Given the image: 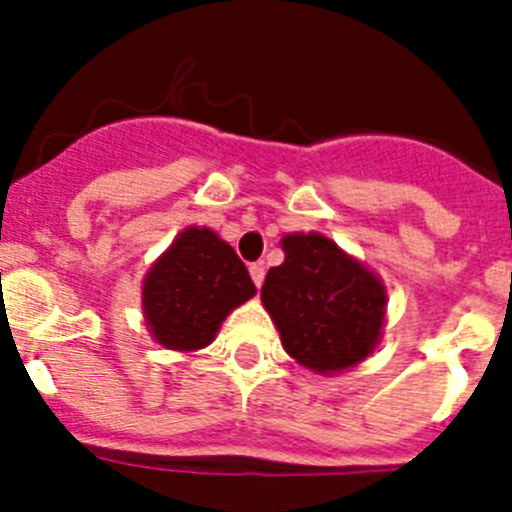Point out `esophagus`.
<instances>
[{
    "instance_id": "esophagus-1",
    "label": "esophagus",
    "mask_w": 512,
    "mask_h": 512,
    "mask_svg": "<svg viewBox=\"0 0 512 512\" xmlns=\"http://www.w3.org/2000/svg\"><path fill=\"white\" fill-rule=\"evenodd\" d=\"M248 271H251L253 284H256V287H261V284H264V277H266L264 264H251V266H248Z\"/></svg>"
}]
</instances>
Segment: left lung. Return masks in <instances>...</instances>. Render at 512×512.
Returning a JSON list of instances; mask_svg holds the SVG:
<instances>
[{
	"instance_id": "8db88e82",
	"label": "left lung",
	"mask_w": 512,
	"mask_h": 512,
	"mask_svg": "<svg viewBox=\"0 0 512 512\" xmlns=\"http://www.w3.org/2000/svg\"><path fill=\"white\" fill-rule=\"evenodd\" d=\"M284 261L271 266L261 302L282 346L315 374H341L374 354L387 318L377 271L323 233H287Z\"/></svg>"
}]
</instances>
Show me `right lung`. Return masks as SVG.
<instances>
[{"label": "right lung", "mask_w": 512, "mask_h": 512, "mask_svg": "<svg viewBox=\"0 0 512 512\" xmlns=\"http://www.w3.org/2000/svg\"><path fill=\"white\" fill-rule=\"evenodd\" d=\"M253 295L233 246L215 230L189 225L146 271L140 307L158 346L192 354L210 346L223 320Z\"/></svg>", "instance_id": "right-lung-1"}]
</instances>
